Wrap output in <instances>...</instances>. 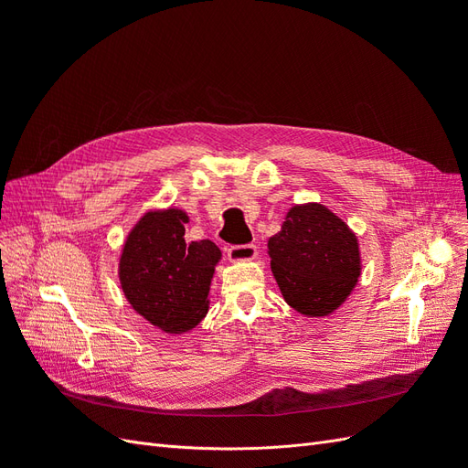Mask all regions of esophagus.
<instances>
[{
	"label": "esophagus",
	"instance_id": "1",
	"mask_svg": "<svg viewBox=\"0 0 468 468\" xmlns=\"http://www.w3.org/2000/svg\"><path fill=\"white\" fill-rule=\"evenodd\" d=\"M226 256H229L230 261H250V260H256L258 248L253 246V244L230 246L229 250H226Z\"/></svg>",
	"mask_w": 468,
	"mask_h": 468
}]
</instances>
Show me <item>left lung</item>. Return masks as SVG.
<instances>
[{"label":"left lung","instance_id":"left-lung-1","mask_svg":"<svg viewBox=\"0 0 468 468\" xmlns=\"http://www.w3.org/2000/svg\"><path fill=\"white\" fill-rule=\"evenodd\" d=\"M267 248L282 299L306 316L334 313L361 273L356 234L318 203L292 207Z\"/></svg>","mask_w":468,"mask_h":468}]
</instances>
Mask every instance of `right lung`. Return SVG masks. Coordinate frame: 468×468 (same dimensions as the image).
Returning a JSON list of instances; mask_svg holds the SVG:
<instances>
[{"instance_id": "add662e5", "label": "right lung", "mask_w": 468, "mask_h": 468, "mask_svg": "<svg viewBox=\"0 0 468 468\" xmlns=\"http://www.w3.org/2000/svg\"><path fill=\"white\" fill-rule=\"evenodd\" d=\"M187 220L179 208L146 212L126 238L119 263L126 301L167 334L187 332L205 318L222 256L210 239L186 242Z\"/></svg>"}]
</instances>
